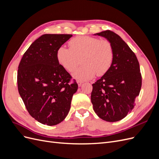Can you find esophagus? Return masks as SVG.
Here are the masks:
<instances>
[{
	"label": "esophagus",
	"instance_id": "1",
	"mask_svg": "<svg viewBox=\"0 0 159 159\" xmlns=\"http://www.w3.org/2000/svg\"><path fill=\"white\" fill-rule=\"evenodd\" d=\"M77 83H78L79 87H81V85H82V84H83L82 81H78V82H77Z\"/></svg>",
	"mask_w": 159,
	"mask_h": 159
}]
</instances>
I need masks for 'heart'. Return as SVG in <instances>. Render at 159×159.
<instances>
[{
	"mask_svg": "<svg viewBox=\"0 0 159 159\" xmlns=\"http://www.w3.org/2000/svg\"><path fill=\"white\" fill-rule=\"evenodd\" d=\"M70 49L61 46L56 52V57L62 68L73 72L81 59V66L73 74L80 81L89 80L97 74L103 75L109 70L114 57L113 48L109 40L79 36L68 42Z\"/></svg>",
	"mask_w": 159,
	"mask_h": 159,
	"instance_id": "b5f03b06",
	"label": "heart"
}]
</instances>
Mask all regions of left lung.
Returning <instances> with one entry per match:
<instances>
[{
    "label": "left lung",
    "instance_id": "8db88e82",
    "mask_svg": "<svg viewBox=\"0 0 159 159\" xmlns=\"http://www.w3.org/2000/svg\"><path fill=\"white\" fill-rule=\"evenodd\" d=\"M94 35L111 43L114 57L109 70L92 84L91 101L99 118L108 122L118 121L131 111L140 93V66L134 53L117 34L105 30Z\"/></svg>",
    "mask_w": 159,
    "mask_h": 159
}]
</instances>
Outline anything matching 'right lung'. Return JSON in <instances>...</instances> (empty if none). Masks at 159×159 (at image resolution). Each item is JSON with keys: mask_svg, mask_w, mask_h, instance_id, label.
<instances>
[{"mask_svg": "<svg viewBox=\"0 0 159 159\" xmlns=\"http://www.w3.org/2000/svg\"><path fill=\"white\" fill-rule=\"evenodd\" d=\"M71 36H41L28 48L18 66V89L27 111L36 121L49 126L64 121L78 88L75 81L70 83L71 75L56 57L57 49Z\"/></svg>", "mask_w": 159, "mask_h": 159, "instance_id": "right-lung-1", "label": "right lung"}]
</instances>
